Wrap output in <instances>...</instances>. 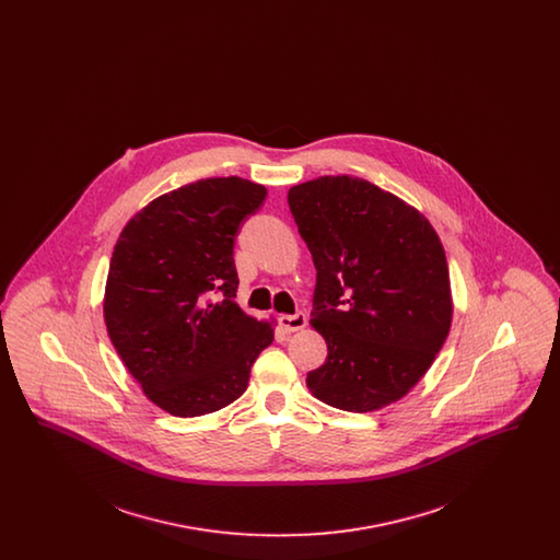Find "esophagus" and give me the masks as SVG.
Instances as JSON below:
<instances>
[{"label": "esophagus", "instance_id": "1", "mask_svg": "<svg viewBox=\"0 0 560 560\" xmlns=\"http://www.w3.org/2000/svg\"><path fill=\"white\" fill-rule=\"evenodd\" d=\"M279 325L285 331H300L306 327V315L304 313H295V315H283L279 317Z\"/></svg>", "mask_w": 560, "mask_h": 560}]
</instances>
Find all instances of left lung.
<instances>
[{
  "label": "left lung",
  "instance_id": "obj_1",
  "mask_svg": "<svg viewBox=\"0 0 560 560\" xmlns=\"http://www.w3.org/2000/svg\"><path fill=\"white\" fill-rule=\"evenodd\" d=\"M288 203L317 268L311 325L327 342L306 386L354 413L399 400L452 327L450 268L436 231L397 195L352 176L302 183Z\"/></svg>",
  "mask_w": 560,
  "mask_h": 560
}]
</instances>
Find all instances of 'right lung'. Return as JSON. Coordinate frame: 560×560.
I'll return each mask as SVG.
<instances>
[{"instance_id": "right-lung-1", "label": "right lung", "mask_w": 560, "mask_h": 560, "mask_svg": "<svg viewBox=\"0 0 560 560\" xmlns=\"http://www.w3.org/2000/svg\"><path fill=\"white\" fill-rule=\"evenodd\" d=\"M267 188L206 178L153 199L124 226L105 288L108 338L142 393L163 411L195 418L240 399L270 320L235 302L241 222Z\"/></svg>"}]
</instances>
